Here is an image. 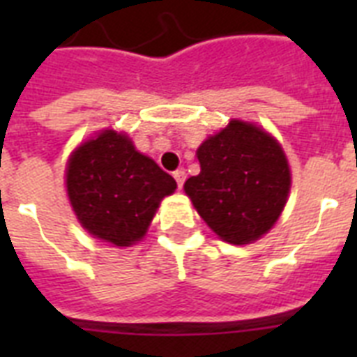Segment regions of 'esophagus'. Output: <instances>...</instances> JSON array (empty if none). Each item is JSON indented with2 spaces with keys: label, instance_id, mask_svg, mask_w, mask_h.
Returning a JSON list of instances; mask_svg holds the SVG:
<instances>
[{
  "label": "esophagus",
  "instance_id": "34e87169",
  "mask_svg": "<svg viewBox=\"0 0 357 357\" xmlns=\"http://www.w3.org/2000/svg\"><path fill=\"white\" fill-rule=\"evenodd\" d=\"M185 178H187V174H185V170H176V172H174V179H176V183H178L179 189L183 187Z\"/></svg>",
  "mask_w": 357,
  "mask_h": 357
}]
</instances>
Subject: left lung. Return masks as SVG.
Here are the masks:
<instances>
[{"mask_svg": "<svg viewBox=\"0 0 357 357\" xmlns=\"http://www.w3.org/2000/svg\"><path fill=\"white\" fill-rule=\"evenodd\" d=\"M200 174L183 189L209 228L231 244H250L282 215L291 170L272 135L243 120L231 122L196 151Z\"/></svg>", "mask_w": 357, "mask_h": 357, "instance_id": "1", "label": "left lung"}]
</instances>
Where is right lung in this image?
I'll return each mask as SVG.
<instances>
[{
	"label": "right lung",
	"instance_id": "1",
	"mask_svg": "<svg viewBox=\"0 0 357 357\" xmlns=\"http://www.w3.org/2000/svg\"><path fill=\"white\" fill-rule=\"evenodd\" d=\"M176 187L170 174L114 129L77 146L66 165V190L77 220L114 246L144 237L161 200Z\"/></svg>",
	"mask_w": 357,
	"mask_h": 357
}]
</instances>
